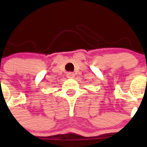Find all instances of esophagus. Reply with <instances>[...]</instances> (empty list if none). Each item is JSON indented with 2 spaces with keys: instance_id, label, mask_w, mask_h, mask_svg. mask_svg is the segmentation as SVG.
I'll return each instance as SVG.
<instances>
[{
  "instance_id": "1",
  "label": "esophagus",
  "mask_w": 147,
  "mask_h": 147,
  "mask_svg": "<svg viewBox=\"0 0 147 147\" xmlns=\"http://www.w3.org/2000/svg\"><path fill=\"white\" fill-rule=\"evenodd\" d=\"M66 76L68 78H73V77H75V75H74V73H72V72H68V73H67Z\"/></svg>"
}]
</instances>
